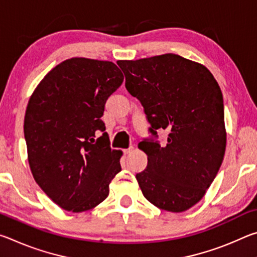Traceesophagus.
Masks as SVG:
<instances>
[{"label":"esophagus","mask_w":257,"mask_h":257,"mask_svg":"<svg viewBox=\"0 0 257 257\" xmlns=\"http://www.w3.org/2000/svg\"><path fill=\"white\" fill-rule=\"evenodd\" d=\"M133 151H134V147H129V149H127V150H124V151H123V153H124V155H129L130 153H132Z\"/></svg>","instance_id":"esophagus-1"}]
</instances>
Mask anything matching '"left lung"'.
Masks as SVG:
<instances>
[{
	"instance_id": "left-lung-1",
	"label": "left lung",
	"mask_w": 257,
	"mask_h": 257,
	"mask_svg": "<svg viewBox=\"0 0 257 257\" xmlns=\"http://www.w3.org/2000/svg\"><path fill=\"white\" fill-rule=\"evenodd\" d=\"M125 88L144 106L150 132L169 133L168 143L143 141L147 168L136 179L147 201L180 213L205 195L222 164L227 132L220 86L203 64L168 53L119 60Z\"/></svg>"
}]
</instances>
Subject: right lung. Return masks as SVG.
<instances>
[{
  "instance_id": "right-lung-1",
  "label": "right lung",
  "mask_w": 257,
  "mask_h": 257,
  "mask_svg": "<svg viewBox=\"0 0 257 257\" xmlns=\"http://www.w3.org/2000/svg\"><path fill=\"white\" fill-rule=\"evenodd\" d=\"M123 81L111 61L68 59L43 78L29 98L24 133L33 177L56 205L79 213L97 206L121 171L101 120ZM99 132L103 135L98 139Z\"/></svg>"
}]
</instances>
